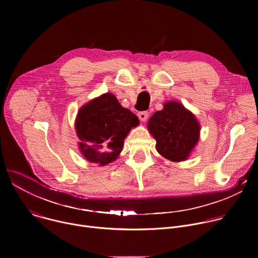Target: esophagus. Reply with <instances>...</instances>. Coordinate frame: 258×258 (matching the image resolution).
<instances>
[{"instance_id": "esophagus-1", "label": "esophagus", "mask_w": 258, "mask_h": 258, "mask_svg": "<svg viewBox=\"0 0 258 258\" xmlns=\"http://www.w3.org/2000/svg\"><path fill=\"white\" fill-rule=\"evenodd\" d=\"M138 117L141 121H145L147 118H148V112L147 111H141L138 113Z\"/></svg>"}]
</instances>
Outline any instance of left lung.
Listing matches in <instances>:
<instances>
[{"label": "left lung", "instance_id": "obj_1", "mask_svg": "<svg viewBox=\"0 0 258 258\" xmlns=\"http://www.w3.org/2000/svg\"><path fill=\"white\" fill-rule=\"evenodd\" d=\"M156 140V150L164 158L185 161L199 141L200 124L195 115L178 102L168 101L148 121Z\"/></svg>", "mask_w": 258, "mask_h": 258}]
</instances>
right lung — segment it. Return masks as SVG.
<instances>
[{
  "mask_svg": "<svg viewBox=\"0 0 258 258\" xmlns=\"http://www.w3.org/2000/svg\"><path fill=\"white\" fill-rule=\"evenodd\" d=\"M138 124L136 114L123 108L113 94H103L79 110L76 131L80 151L88 161L106 165L119 156L124 139Z\"/></svg>",
  "mask_w": 258,
  "mask_h": 258,
  "instance_id": "add662e5",
  "label": "right lung"
}]
</instances>
